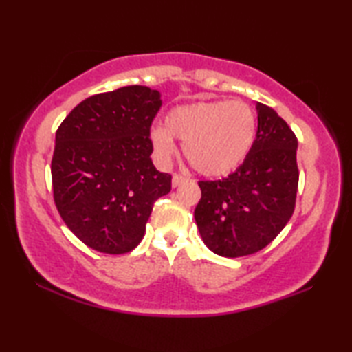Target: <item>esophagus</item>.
Instances as JSON below:
<instances>
[{
  "label": "esophagus",
  "mask_w": 352,
  "mask_h": 352,
  "mask_svg": "<svg viewBox=\"0 0 352 352\" xmlns=\"http://www.w3.org/2000/svg\"><path fill=\"white\" fill-rule=\"evenodd\" d=\"M186 182H188V178L180 175V174H174V177H172V186H174V188L180 186V184L186 183Z\"/></svg>",
  "instance_id": "esophagus-1"
}]
</instances>
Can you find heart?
Instances as JSON below:
<instances>
[{"instance_id": "heart-1", "label": "heart", "mask_w": 352, "mask_h": 352, "mask_svg": "<svg viewBox=\"0 0 352 352\" xmlns=\"http://www.w3.org/2000/svg\"><path fill=\"white\" fill-rule=\"evenodd\" d=\"M258 119L252 107L230 100H199L172 109L164 127L151 132L153 152L163 163L177 152L174 138L183 142L190 168L205 177H222L236 170L252 152Z\"/></svg>"}]
</instances>
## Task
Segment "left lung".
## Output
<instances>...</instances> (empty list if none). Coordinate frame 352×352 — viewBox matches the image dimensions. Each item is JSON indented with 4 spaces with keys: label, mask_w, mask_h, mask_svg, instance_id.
Listing matches in <instances>:
<instances>
[{
    "label": "left lung",
    "mask_w": 352,
    "mask_h": 352,
    "mask_svg": "<svg viewBox=\"0 0 352 352\" xmlns=\"http://www.w3.org/2000/svg\"><path fill=\"white\" fill-rule=\"evenodd\" d=\"M252 152L222 180H201L194 217L205 245L219 256L253 254L292 217L298 190V140L278 113L261 102Z\"/></svg>",
    "instance_id": "obj_1"
}]
</instances>
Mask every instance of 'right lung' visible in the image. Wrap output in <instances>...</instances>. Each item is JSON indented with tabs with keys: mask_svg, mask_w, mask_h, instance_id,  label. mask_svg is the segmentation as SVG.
Segmentation results:
<instances>
[{
	"mask_svg": "<svg viewBox=\"0 0 352 352\" xmlns=\"http://www.w3.org/2000/svg\"><path fill=\"white\" fill-rule=\"evenodd\" d=\"M160 107V91L129 85L82 100L57 129L51 162L57 211L96 252H132L153 204L170 192L172 177L151 158Z\"/></svg>",
	"mask_w": 352,
	"mask_h": 352,
	"instance_id": "add662e5",
	"label": "right lung"
}]
</instances>
